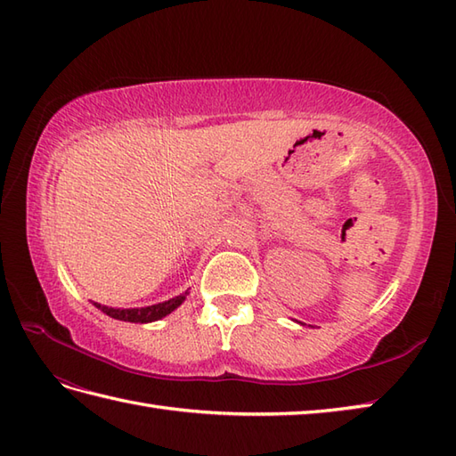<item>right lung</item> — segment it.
<instances>
[{
	"label": "right lung",
	"mask_w": 456,
	"mask_h": 456,
	"mask_svg": "<svg viewBox=\"0 0 456 456\" xmlns=\"http://www.w3.org/2000/svg\"><path fill=\"white\" fill-rule=\"evenodd\" d=\"M189 290H185L183 295L169 298L166 302H158V305L144 306V308H110L105 305H99V302H94V306L99 308L107 316L115 318V320H123V322H134V323H148V322H156L166 318L167 314L174 312L177 306L183 305V300L187 298Z\"/></svg>",
	"instance_id": "obj_1"
}]
</instances>
